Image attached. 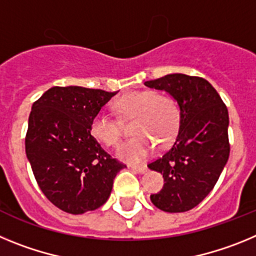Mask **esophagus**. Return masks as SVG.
I'll return each instance as SVG.
<instances>
[{"label": "esophagus", "instance_id": "34e87169", "mask_svg": "<svg viewBox=\"0 0 256 256\" xmlns=\"http://www.w3.org/2000/svg\"><path fill=\"white\" fill-rule=\"evenodd\" d=\"M130 168L133 169L134 172H137V173H141V174L148 172V166H144V165H130Z\"/></svg>", "mask_w": 256, "mask_h": 256}]
</instances>
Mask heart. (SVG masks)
Instances as JSON below:
<instances>
[{"instance_id": "obj_1", "label": "heart", "mask_w": 256, "mask_h": 256, "mask_svg": "<svg viewBox=\"0 0 256 256\" xmlns=\"http://www.w3.org/2000/svg\"><path fill=\"white\" fill-rule=\"evenodd\" d=\"M115 112L124 118L134 116L132 138L122 144L118 156L128 162H140L152 152L154 144H168L180 123V108L174 98L155 91H136L119 97ZM91 133L106 146H116L120 141L122 126L114 116L98 112L91 122Z\"/></svg>"}]
</instances>
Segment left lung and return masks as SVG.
Wrapping results in <instances>:
<instances>
[{"label": "left lung", "mask_w": 256, "mask_h": 256, "mask_svg": "<svg viewBox=\"0 0 256 256\" xmlns=\"http://www.w3.org/2000/svg\"><path fill=\"white\" fill-rule=\"evenodd\" d=\"M144 86L166 91L180 106L173 144L148 165L162 173L165 182L162 191L150 198L162 212H187L209 195L227 164V106L216 88L200 76L168 74Z\"/></svg>", "instance_id": "1"}]
</instances>
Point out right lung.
I'll return each instance as SVG.
<instances>
[{
	"instance_id": "right-lung-1",
	"label": "right lung",
	"mask_w": 256,
	"mask_h": 256,
	"mask_svg": "<svg viewBox=\"0 0 256 256\" xmlns=\"http://www.w3.org/2000/svg\"><path fill=\"white\" fill-rule=\"evenodd\" d=\"M116 92L52 87L33 104L26 152L40 191L56 208L83 214L100 208L126 165L91 134V122Z\"/></svg>"
}]
</instances>
